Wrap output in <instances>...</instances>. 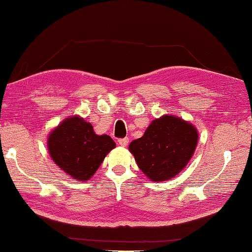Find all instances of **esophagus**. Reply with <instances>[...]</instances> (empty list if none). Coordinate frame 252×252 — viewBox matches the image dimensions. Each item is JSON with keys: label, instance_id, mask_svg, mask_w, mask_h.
<instances>
[{"label": "esophagus", "instance_id": "obj_1", "mask_svg": "<svg viewBox=\"0 0 252 252\" xmlns=\"http://www.w3.org/2000/svg\"><path fill=\"white\" fill-rule=\"evenodd\" d=\"M119 145L121 147H126L127 145V142H129V138H122V139H119L118 140Z\"/></svg>", "mask_w": 252, "mask_h": 252}]
</instances>
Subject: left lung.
Wrapping results in <instances>:
<instances>
[{
  "mask_svg": "<svg viewBox=\"0 0 252 252\" xmlns=\"http://www.w3.org/2000/svg\"><path fill=\"white\" fill-rule=\"evenodd\" d=\"M198 140L196 127L174 115L155 119L145 134L130 143L139 168L154 182H163L185 168Z\"/></svg>",
  "mask_w": 252,
  "mask_h": 252,
  "instance_id": "1",
  "label": "left lung"
}]
</instances>
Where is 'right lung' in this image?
Here are the masks:
<instances>
[{"label":"right lung","mask_w":252,"mask_h":252,"mask_svg":"<svg viewBox=\"0 0 252 252\" xmlns=\"http://www.w3.org/2000/svg\"><path fill=\"white\" fill-rule=\"evenodd\" d=\"M113 148L110 135L96 134L91 123L78 115L63 120L48 138L50 157L77 181H89Z\"/></svg>","instance_id":"add662e5"}]
</instances>
